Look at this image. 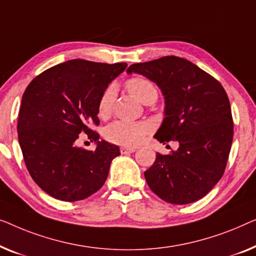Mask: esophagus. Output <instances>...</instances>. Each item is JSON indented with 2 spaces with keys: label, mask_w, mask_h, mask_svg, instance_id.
Returning a JSON list of instances; mask_svg holds the SVG:
<instances>
[{
  "label": "esophagus",
  "mask_w": 256,
  "mask_h": 256,
  "mask_svg": "<svg viewBox=\"0 0 256 256\" xmlns=\"http://www.w3.org/2000/svg\"><path fill=\"white\" fill-rule=\"evenodd\" d=\"M136 147H128V146H122L120 147V152L122 154H128V153H133L136 152Z\"/></svg>",
  "instance_id": "34e87169"
}]
</instances>
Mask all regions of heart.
I'll list each match as a JSON object with an SVG mask.
<instances>
[{"label":"heart","instance_id":"heart-1","mask_svg":"<svg viewBox=\"0 0 256 256\" xmlns=\"http://www.w3.org/2000/svg\"><path fill=\"white\" fill-rule=\"evenodd\" d=\"M125 88L131 95L144 104H152L158 98V89L152 81L144 76L130 78L125 82ZM116 97L114 86H108L100 94L97 103V114L100 118H108L112 111ZM150 130V125L144 122L114 120L104 130V136L108 142L124 146H134L142 142Z\"/></svg>","mask_w":256,"mask_h":256}]
</instances>
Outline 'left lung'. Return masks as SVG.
<instances>
[{
	"mask_svg": "<svg viewBox=\"0 0 256 256\" xmlns=\"http://www.w3.org/2000/svg\"><path fill=\"white\" fill-rule=\"evenodd\" d=\"M126 72L159 86L166 117L154 138L180 145L172 154L156 153L144 172L147 184L172 204L200 200L222 178L231 150L233 118L225 89L206 72L175 56L133 64Z\"/></svg>",
	"mask_w": 256,
	"mask_h": 256,
	"instance_id": "obj_1",
	"label": "left lung"
}]
</instances>
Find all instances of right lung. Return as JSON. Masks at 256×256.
I'll use <instances>...</instances> for the list:
<instances>
[{"mask_svg":"<svg viewBox=\"0 0 256 256\" xmlns=\"http://www.w3.org/2000/svg\"><path fill=\"white\" fill-rule=\"evenodd\" d=\"M125 62L103 64L74 59L36 76L25 89L17 132L24 162L34 181L50 196L64 202L87 198L102 188L116 145L98 142L97 103ZM86 134L95 151L74 146Z\"/></svg>","mask_w":256,"mask_h":256,"instance_id":"right-lung-1","label":"right lung"}]
</instances>
